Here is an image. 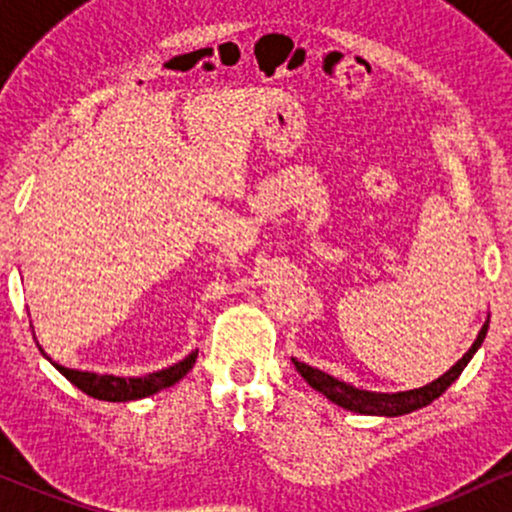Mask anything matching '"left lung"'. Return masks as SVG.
<instances>
[{
  "label": "left lung",
  "instance_id": "obj_1",
  "mask_svg": "<svg viewBox=\"0 0 512 512\" xmlns=\"http://www.w3.org/2000/svg\"><path fill=\"white\" fill-rule=\"evenodd\" d=\"M486 331H488V321L481 326L474 346L469 348L467 353L462 355V360H457V363L452 365L445 375L438 377L435 382L426 384V387L411 389V392H399V394L365 392V389L350 387V384L336 380V377H331V375H326V372L317 370V367L304 365L295 358H292V363H295L297 372H300L304 380H307L309 387L317 389L319 394H324L326 399H331L333 404L343 406V409L355 411V413H370V416H401V413H411L416 409H423V406H428L430 401L438 399V396L445 392V389L450 387V384L455 382L459 375H462L464 367H467L469 360L474 358L476 350H479L481 343H484Z\"/></svg>",
  "mask_w": 512,
  "mask_h": 512
}]
</instances>
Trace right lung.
<instances>
[{
	"label": "right lung",
	"instance_id": "1",
	"mask_svg": "<svg viewBox=\"0 0 512 512\" xmlns=\"http://www.w3.org/2000/svg\"><path fill=\"white\" fill-rule=\"evenodd\" d=\"M40 348V346H38ZM45 355V353H43ZM195 358H198V350H193L186 360L181 363L166 367V370L152 372V375L145 377H113V375H94V372H79V370H70V367H62L53 363L62 375L70 380L74 387L82 389L84 394L94 396V399L101 401H135V399H145L149 394H157L162 389L171 387L186 375L188 370L195 365Z\"/></svg>",
	"mask_w": 512,
	"mask_h": 512
}]
</instances>
